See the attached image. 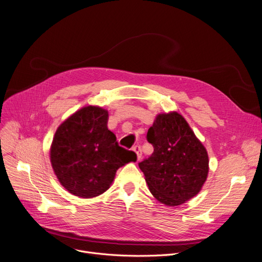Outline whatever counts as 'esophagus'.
<instances>
[{
	"mask_svg": "<svg viewBox=\"0 0 262 262\" xmlns=\"http://www.w3.org/2000/svg\"><path fill=\"white\" fill-rule=\"evenodd\" d=\"M133 150L135 151L136 157H138V161H140L141 158H142V149H141V146H140V145H135V146L133 147Z\"/></svg>",
	"mask_w": 262,
	"mask_h": 262,
	"instance_id": "esophagus-1",
	"label": "esophagus"
}]
</instances>
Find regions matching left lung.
<instances>
[{
    "label": "left lung",
    "instance_id": "1",
    "mask_svg": "<svg viewBox=\"0 0 262 262\" xmlns=\"http://www.w3.org/2000/svg\"><path fill=\"white\" fill-rule=\"evenodd\" d=\"M147 141L154 152L139 166L155 198L175 207L196 196L207 180L209 158L182 115L159 114L147 132Z\"/></svg>",
    "mask_w": 262,
    "mask_h": 262
}]
</instances>
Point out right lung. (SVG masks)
Masks as SVG:
<instances>
[{
	"label": "right lung",
	"mask_w": 262,
	"mask_h": 262,
	"mask_svg": "<svg viewBox=\"0 0 262 262\" xmlns=\"http://www.w3.org/2000/svg\"><path fill=\"white\" fill-rule=\"evenodd\" d=\"M108 112L84 106L57 128L50 160L60 184L71 194L93 198L104 193L116 170L136 161L134 151L120 147L107 129Z\"/></svg>",
	"instance_id": "1"
}]
</instances>
